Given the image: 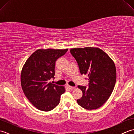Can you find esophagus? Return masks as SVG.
<instances>
[{"mask_svg": "<svg viewBox=\"0 0 134 134\" xmlns=\"http://www.w3.org/2000/svg\"><path fill=\"white\" fill-rule=\"evenodd\" d=\"M68 87L69 88V89H70V90H73L74 89V87H73V86H68Z\"/></svg>", "mask_w": 134, "mask_h": 134, "instance_id": "1", "label": "esophagus"}]
</instances>
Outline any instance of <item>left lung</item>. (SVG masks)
Here are the masks:
<instances>
[{
	"label": "left lung",
	"mask_w": 134,
	"mask_h": 134,
	"mask_svg": "<svg viewBox=\"0 0 134 134\" xmlns=\"http://www.w3.org/2000/svg\"><path fill=\"white\" fill-rule=\"evenodd\" d=\"M70 52L77 62L81 74L87 75L89 87L78 86L83 95L78 104L87 110L105 104L112 94L116 81V67L112 59L98 48H75Z\"/></svg>",
	"instance_id": "8db88e82"
}]
</instances>
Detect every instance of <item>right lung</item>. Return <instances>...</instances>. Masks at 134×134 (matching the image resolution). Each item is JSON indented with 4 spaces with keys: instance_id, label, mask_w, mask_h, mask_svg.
<instances>
[{
    "instance_id": "add662e5",
    "label": "right lung",
    "mask_w": 134,
    "mask_h": 134,
    "mask_svg": "<svg viewBox=\"0 0 134 134\" xmlns=\"http://www.w3.org/2000/svg\"><path fill=\"white\" fill-rule=\"evenodd\" d=\"M67 51L38 49L25 62L21 71V86L25 96L37 109L47 112L59 104L65 88L52 83L49 80L54 78L57 59Z\"/></svg>"
}]
</instances>
